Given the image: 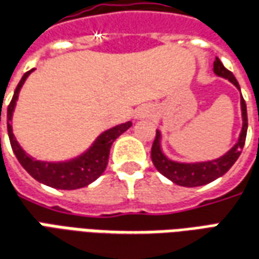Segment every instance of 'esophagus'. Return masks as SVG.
<instances>
[{"label": "esophagus", "mask_w": 259, "mask_h": 259, "mask_svg": "<svg viewBox=\"0 0 259 259\" xmlns=\"http://www.w3.org/2000/svg\"><path fill=\"white\" fill-rule=\"evenodd\" d=\"M150 115H151V113H150V111H148V109H146V108H139V109L135 112V119L136 120H139V119L148 117Z\"/></svg>", "instance_id": "34e87169"}]
</instances>
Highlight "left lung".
<instances>
[{
  "mask_svg": "<svg viewBox=\"0 0 259 259\" xmlns=\"http://www.w3.org/2000/svg\"><path fill=\"white\" fill-rule=\"evenodd\" d=\"M213 71L219 77L229 79L237 90H240L236 77L223 66V63L219 60L218 57L213 63ZM240 104H241L243 127H241V132L238 136V140L226 154L219 157L216 160L200 161V162H180V161H174L168 158L167 155L164 154L162 147H161V132L157 130L154 143L151 147V160H153V164L157 168V171L162 174L169 181H172L174 184L180 186H188V188L206 185L211 181L223 177L224 174L233 167V164L236 162L237 158L240 157L244 143H245V137H247L248 119H247V105H245L243 97H241Z\"/></svg>",
  "mask_w": 259,
  "mask_h": 259,
  "instance_id": "left-lung-1",
  "label": "left lung"
}]
</instances>
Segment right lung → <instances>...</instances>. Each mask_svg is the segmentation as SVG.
<instances>
[{
    "mask_svg": "<svg viewBox=\"0 0 259 259\" xmlns=\"http://www.w3.org/2000/svg\"><path fill=\"white\" fill-rule=\"evenodd\" d=\"M33 71V68L23 74V77L16 87L14 97L11 99L8 109H7V127H8V136H10L11 147L14 150L18 161L22 165L30 177H33L40 184L52 186L56 189H78L90 185L91 182L98 180L104 174L105 168L108 165L109 151H111L112 143L116 140L119 136L124 133L132 126V122L117 124L115 127L105 130L104 133L97 137V140L92 143V146L82 154L71 158L68 161H59V162H50V161L35 160L23 151V148L16 142L14 132H12V115L15 111L16 101L19 97V91L25 84V81L29 77V74ZM1 122V111H0Z\"/></svg>",
    "mask_w": 259,
    "mask_h": 259,
    "instance_id": "obj_1",
    "label": "right lung"
}]
</instances>
